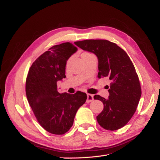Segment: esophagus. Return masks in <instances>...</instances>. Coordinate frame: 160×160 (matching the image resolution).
Wrapping results in <instances>:
<instances>
[{"instance_id":"1","label":"esophagus","mask_w":160,"mask_h":160,"mask_svg":"<svg viewBox=\"0 0 160 160\" xmlns=\"http://www.w3.org/2000/svg\"><path fill=\"white\" fill-rule=\"evenodd\" d=\"M93 100V96L91 94H87V102L89 103L92 102Z\"/></svg>"}]
</instances>
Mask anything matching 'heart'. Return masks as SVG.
Returning a JSON list of instances; mask_svg holds the SVG:
<instances>
[{
  "label": "heart",
  "instance_id": "heart-1",
  "mask_svg": "<svg viewBox=\"0 0 160 160\" xmlns=\"http://www.w3.org/2000/svg\"><path fill=\"white\" fill-rule=\"evenodd\" d=\"M87 53H83L82 54H87Z\"/></svg>",
  "mask_w": 160,
  "mask_h": 160
}]
</instances>
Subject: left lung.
I'll use <instances>...</instances> for the list:
<instances>
[{"label": "left lung", "instance_id": "left-lung-1", "mask_svg": "<svg viewBox=\"0 0 160 160\" xmlns=\"http://www.w3.org/2000/svg\"><path fill=\"white\" fill-rule=\"evenodd\" d=\"M75 44L84 51L93 53L98 59V77L111 80L108 99L94 96L104 104L96 117L102 127L115 131L123 127L136 111L142 90L133 64L124 51L107 40H85Z\"/></svg>", "mask_w": 160, "mask_h": 160}]
</instances>
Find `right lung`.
Returning a JSON list of instances; mask_svg holds the SVG:
<instances>
[{
	"instance_id": "add662e5",
	"label": "right lung",
	"mask_w": 160,
	"mask_h": 160,
	"mask_svg": "<svg viewBox=\"0 0 160 160\" xmlns=\"http://www.w3.org/2000/svg\"><path fill=\"white\" fill-rule=\"evenodd\" d=\"M77 50L71 42L54 45L40 56L29 70L25 86L28 102L39 124L50 133H66L87 98L81 91L69 94L58 91L57 82L66 77L67 61Z\"/></svg>"
}]
</instances>
